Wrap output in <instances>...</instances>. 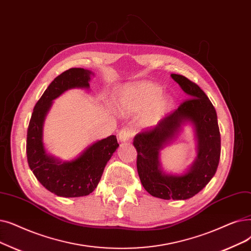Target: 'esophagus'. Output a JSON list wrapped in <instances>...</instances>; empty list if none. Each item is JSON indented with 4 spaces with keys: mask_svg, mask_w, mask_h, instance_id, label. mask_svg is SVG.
Listing matches in <instances>:
<instances>
[{
    "mask_svg": "<svg viewBox=\"0 0 251 251\" xmlns=\"http://www.w3.org/2000/svg\"><path fill=\"white\" fill-rule=\"evenodd\" d=\"M118 136H119L120 141H127L133 136V132L130 128H123L120 130Z\"/></svg>",
    "mask_w": 251,
    "mask_h": 251,
    "instance_id": "34e87169",
    "label": "esophagus"
}]
</instances>
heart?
Instances as JSON below:
<instances>
[{
    "label": "heart",
    "mask_w": 251,
    "mask_h": 251,
    "mask_svg": "<svg viewBox=\"0 0 251 251\" xmlns=\"http://www.w3.org/2000/svg\"><path fill=\"white\" fill-rule=\"evenodd\" d=\"M161 93L159 85L149 81L138 82L118 92V105L126 113H140L148 107L143 123L151 126L164 118L171 107L170 97Z\"/></svg>",
    "instance_id": "obj_1"
}]
</instances>
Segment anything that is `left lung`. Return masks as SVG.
Wrapping results in <instances>:
<instances>
[{
  "instance_id": "obj_1",
  "label": "left lung",
  "mask_w": 251,
  "mask_h": 251,
  "mask_svg": "<svg viewBox=\"0 0 251 251\" xmlns=\"http://www.w3.org/2000/svg\"><path fill=\"white\" fill-rule=\"evenodd\" d=\"M171 77L189 95V100L160 120L156 126L137 133L133 146L137 151V172L146 191L160 199L186 200L203 190L214 176L221 158V133L215 108L205 92L184 75L172 74ZM186 122H192L196 129L198 159L182 176L163 174L158 151Z\"/></svg>"
}]
</instances>
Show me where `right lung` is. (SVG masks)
<instances>
[{"label": "right lung", "mask_w": 251, "mask_h": 251, "mask_svg": "<svg viewBox=\"0 0 251 251\" xmlns=\"http://www.w3.org/2000/svg\"><path fill=\"white\" fill-rule=\"evenodd\" d=\"M91 72L73 68L54 79L34 107L27 128L26 157L30 170L45 189L60 197H83L99 184L107 161L119 147L117 137L111 135L96 141L83 154L70 162L49 156L43 145V123L55 100L72 88H89Z\"/></svg>", "instance_id": "obj_1"}]
</instances>
